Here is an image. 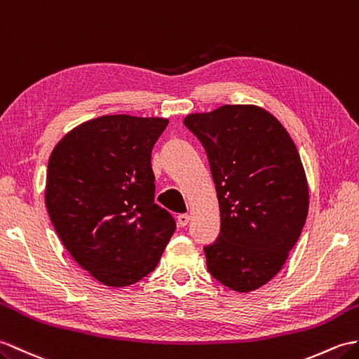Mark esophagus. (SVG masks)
<instances>
[{
    "label": "esophagus",
    "instance_id": "34e87169",
    "mask_svg": "<svg viewBox=\"0 0 359 359\" xmlns=\"http://www.w3.org/2000/svg\"><path fill=\"white\" fill-rule=\"evenodd\" d=\"M177 223H179V226L185 228L187 224L189 223V215H188V214H180L179 217H177Z\"/></svg>",
    "mask_w": 359,
    "mask_h": 359
}]
</instances>
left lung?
I'll use <instances>...</instances> for the list:
<instances>
[{
  "instance_id": "obj_1",
  "label": "left lung",
  "mask_w": 359,
  "mask_h": 359,
  "mask_svg": "<svg viewBox=\"0 0 359 359\" xmlns=\"http://www.w3.org/2000/svg\"><path fill=\"white\" fill-rule=\"evenodd\" d=\"M183 123L202 142L219 198L220 234L205 246L208 271L236 292H252L281 271L307 219L298 149L257 105H223Z\"/></svg>"
}]
</instances>
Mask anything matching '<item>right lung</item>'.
<instances>
[{
  "label": "right lung",
  "instance_id": "add662e5",
  "mask_svg": "<svg viewBox=\"0 0 359 359\" xmlns=\"http://www.w3.org/2000/svg\"><path fill=\"white\" fill-rule=\"evenodd\" d=\"M163 118L108 114L82 122L50 154L46 206L57 237L91 277L135 285L156 269L176 231L154 203L151 151Z\"/></svg>",
  "mask_w": 359,
  "mask_h": 359
}]
</instances>
